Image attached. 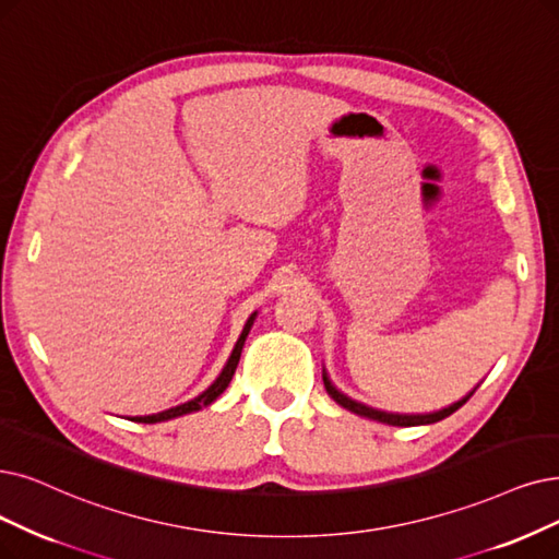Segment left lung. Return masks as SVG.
Segmentation results:
<instances>
[{"label": "left lung", "instance_id": "obj_1", "mask_svg": "<svg viewBox=\"0 0 559 559\" xmlns=\"http://www.w3.org/2000/svg\"><path fill=\"white\" fill-rule=\"evenodd\" d=\"M323 385H325V390H328V394L337 401L340 406H344L346 411H350V413H355V415H362V417H369V419H378V421H383V424H390V427H419V424H433V421H440V419H444V417H450L454 411H459L467 399L473 396V392L467 394V396H463L461 401H456V404H452L450 408H442V411H438V413H427V415H399V413H385V411H376V408H369V406H365V404H357V401H353V399H348L346 394H342L337 388H334L332 383H330V378H328V373L323 371Z\"/></svg>", "mask_w": 559, "mask_h": 559}]
</instances>
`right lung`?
Segmentation results:
<instances>
[{"label":"right lung","instance_id":"1","mask_svg":"<svg viewBox=\"0 0 559 559\" xmlns=\"http://www.w3.org/2000/svg\"><path fill=\"white\" fill-rule=\"evenodd\" d=\"M254 317H257V311H254V314L248 319V323H245V328H242L240 337H238V342H236V346H234V350H231V355H229V360H227L225 369H222V373L215 378L213 385H211V388H209L204 394H199L197 399L188 401V404H181V406H176V408L163 411V413H158V415H144V417H135V421H142V424H155V421H165V419L181 417V415H188V413H194V411H202L204 406L213 404V401H215V399H217L222 392H225V390H227V385L231 383V376H234V371H236V367H238L240 353H242L245 340H248V334H250V328H252V323H254Z\"/></svg>","mask_w":559,"mask_h":559}]
</instances>
